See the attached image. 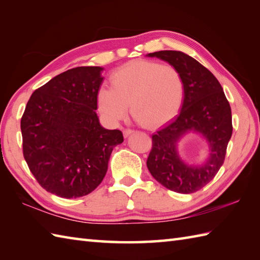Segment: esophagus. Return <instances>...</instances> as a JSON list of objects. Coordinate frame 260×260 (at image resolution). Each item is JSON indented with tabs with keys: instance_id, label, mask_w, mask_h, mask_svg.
Here are the masks:
<instances>
[{
	"instance_id": "obj_1",
	"label": "esophagus",
	"mask_w": 260,
	"mask_h": 260,
	"mask_svg": "<svg viewBox=\"0 0 260 260\" xmlns=\"http://www.w3.org/2000/svg\"><path fill=\"white\" fill-rule=\"evenodd\" d=\"M133 133H134V129H131V128H124L123 129V134H124L125 137L129 136L131 134H133Z\"/></svg>"
}]
</instances>
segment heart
Returning a JSON list of instances; mask_svg holds the SVG:
<instances>
[{"instance_id":"obj_1","label":"heart","mask_w":260,"mask_h":260,"mask_svg":"<svg viewBox=\"0 0 260 260\" xmlns=\"http://www.w3.org/2000/svg\"><path fill=\"white\" fill-rule=\"evenodd\" d=\"M113 87L102 86L97 93L99 110L112 123L131 112L145 127L167 123L179 112L185 95L183 76L171 64L134 60L112 76Z\"/></svg>"}]
</instances>
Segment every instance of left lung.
Masks as SVG:
<instances>
[{"instance_id":"obj_1","label":"left lung","mask_w":260,"mask_h":260,"mask_svg":"<svg viewBox=\"0 0 260 260\" xmlns=\"http://www.w3.org/2000/svg\"><path fill=\"white\" fill-rule=\"evenodd\" d=\"M147 56L178 68L185 84L180 114L152 136L147 169L167 189L189 194L206 186L223 164L233 134L230 105L218 79L194 58L173 50ZM189 131L201 134L207 141L209 157L202 166H189L178 156L177 142Z\"/></svg>"}]
</instances>
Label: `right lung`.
I'll return each mask as SVG.
<instances>
[{
  "label": "right lung",
  "instance_id": "add662e5",
  "mask_svg": "<svg viewBox=\"0 0 260 260\" xmlns=\"http://www.w3.org/2000/svg\"><path fill=\"white\" fill-rule=\"evenodd\" d=\"M102 67H77L38 88L21 118L23 156L46 191L71 199L102 183L123 133L99 124L97 93Z\"/></svg>",
  "mask_w": 260,
  "mask_h": 260
}]
</instances>
